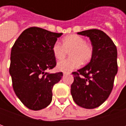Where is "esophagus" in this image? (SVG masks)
Here are the masks:
<instances>
[{"mask_svg":"<svg viewBox=\"0 0 126 126\" xmlns=\"http://www.w3.org/2000/svg\"><path fill=\"white\" fill-rule=\"evenodd\" d=\"M71 74V73L69 72V71H65V72H63V75H68V74Z\"/></svg>","mask_w":126,"mask_h":126,"instance_id":"obj_1","label":"esophagus"}]
</instances>
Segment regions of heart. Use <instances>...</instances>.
Segmentation results:
<instances>
[{
  "instance_id": "1",
  "label": "heart",
  "mask_w": 126,
  "mask_h": 126,
  "mask_svg": "<svg viewBox=\"0 0 126 126\" xmlns=\"http://www.w3.org/2000/svg\"><path fill=\"white\" fill-rule=\"evenodd\" d=\"M54 57L57 60L65 57L67 52L70 57L57 63L58 70L69 71L79 67L81 64L88 63L93 55V47L86 43L85 40L76 34H71L63 39L62 44L59 42H55L52 47Z\"/></svg>"
}]
</instances>
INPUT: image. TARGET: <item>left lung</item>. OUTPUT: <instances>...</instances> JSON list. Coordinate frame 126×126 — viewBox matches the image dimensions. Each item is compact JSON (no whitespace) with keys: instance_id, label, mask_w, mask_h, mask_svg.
Listing matches in <instances>:
<instances>
[{"instance_id":"1","label":"left lung","mask_w":126,"mask_h":126,"mask_svg":"<svg viewBox=\"0 0 126 126\" xmlns=\"http://www.w3.org/2000/svg\"><path fill=\"white\" fill-rule=\"evenodd\" d=\"M88 37L93 55L87 65L72 73L71 94L74 102L85 109L101 105L111 94L117 73L116 46L105 32L93 29L78 32Z\"/></svg>"}]
</instances>
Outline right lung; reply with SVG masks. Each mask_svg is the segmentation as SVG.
I'll return each mask as SVG.
<instances>
[{
    "label": "right lung",
    "mask_w": 126,
    "mask_h": 126,
    "mask_svg": "<svg viewBox=\"0 0 126 126\" xmlns=\"http://www.w3.org/2000/svg\"><path fill=\"white\" fill-rule=\"evenodd\" d=\"M62 34L32 27L21 33L11 48L9 73L13 88L30 109L38 111L49 105L52 87L62 78V72L45 71L56 66L52 47Z\"/></svg>",
    "instance_id": "1"
}]
</instances>
